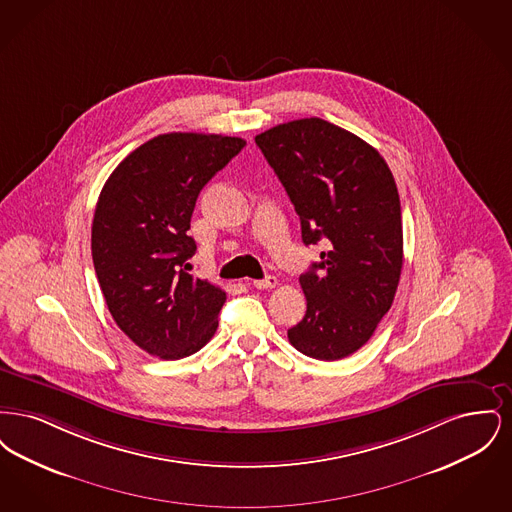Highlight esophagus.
Returning <instances> with one entry per match:
<instances>
[{
  "mask_svg": "<svg viewBox=\"0 0 512 512\" xmlns=\"http://www.w3.org/2000/svg\"><path fill=\"white\" fill-rule=\"evenodd\" d=\"M251 284H253V288H257V290H270V288H276L278 280H276V276H267V278H263V280H253Z\"/></svg>",
  "mask_w": 512,
  "mask_h": 512,
  "instance_id": "1",
  "label": "esophagus"
}]
</instances>
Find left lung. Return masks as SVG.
Masks as SVG:
<instances>
[{"label":"left lung","instance_id":"1","mask_svg":"<svg viewBox=\"0 0 512 512\" xmlns=\"http://www.w3.org/2000/svg\"><path fill=\"white\" fill-rule=\"evenodd\" d=\"M301 220L303 244L324 242L299 276L307 313L288 330L297 351L338 361L361 349L390 311L403 267L397 186L384 157L318 117L255 136Z\"/></svg>","mask_w":512,"mask_h":512}]
</instances>
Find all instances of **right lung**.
I'll use <instances>...</instances> for the list:
<instances>
[{"instance_id": "obj_1", "label": "right lung", "mask_w": 512, "mask_h": 512, "mask_svg": "<svg viewBox=\"0 0 512 512\" xmlns=\"http://www.w3.org/2000/svg\"><path fill=\"white\" fill-rule=\"evenodd\" d=\"M244 146L220 134H161L121 161L99 194V288L117 326L153 357H188L217 332L226 292L188 272L197 249L188 230L197 195Z\"/></svg>"}]
</instances>
